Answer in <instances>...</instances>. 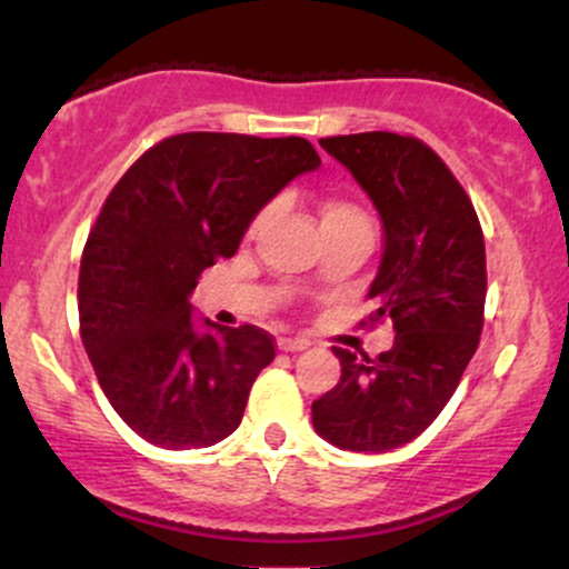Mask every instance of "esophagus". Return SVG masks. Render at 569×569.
<instances>
[{"mask_svg": "<svg viewBox=\"0 0 569 569\" xmlns=\"http://www.w3.org/2000/svg\"><path fill=\"white\" fill-rule=\"evenodd\" d=\"M305 348H307V339H302V337H278V350L299 352Z\"/></svg>", "mask_w": 569, "mask_h": 569, "instance_id": "obj_1", "label": "esophagus"}]
</instances>
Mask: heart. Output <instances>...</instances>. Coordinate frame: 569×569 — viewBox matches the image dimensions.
<instances>
[{"label":"heart","mask_w":569,"mask_h":569,"mask_svg":"<svg viewBox=\"0 0 569 569\" xmlns=\"http://www.w3.org/2000/svg\"><path fill=\"white\" fill-rule=\"evenodd\" d=\"M270 219V211H259L257 217L251 221V232H259L264 227V221ZM321 224L323 230H329V227H345V224H369V217L363 213L361 206H356L352 200H329L323 202L321 208Z\"/></svg>","instance_id":"b5f03b06"}]
</instances>
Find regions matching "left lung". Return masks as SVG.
Wrapping results in <instances>:
<instances>
[{"instance_id":"1","label":"left lung","mask_w":569,"mask_h":569,"mask_svg":"<svg viewBox=\"0 0 569 569\" xmlns=\"http://www.w3.org/2000/svg\"><path fill=\"white\" fill-rule=\"evenodd\" d=\"M367 189L385 224V253L361 326L393 323V348H335L342 377L312 401V426L350 452L403 447L439 417L485 326V232L468 192L426 141L388 130L321 139Z\"/></svg>"}]
</instances>
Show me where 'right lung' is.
Returning <instances> with one entry per match:
<instances>
[{"instance_id": "add662e5", "label": "right lung", "mask_w": 569, "mask_h": 569, "mask_svg": "<svg viewBox=\"0 0 569 569\" xmlns=\"http://www.w3.org/2000/svg\"><path fill=\"white\" fill-rule=\"evenodd\" d=\"M318 166L299 136L179 133L103 200L80 262V337L103 396L141 439L200 449L240 426L276 339L251 323L200 335L189 293L206 267L234 257L267 200Z\"/></svg>"}]
</instances>
